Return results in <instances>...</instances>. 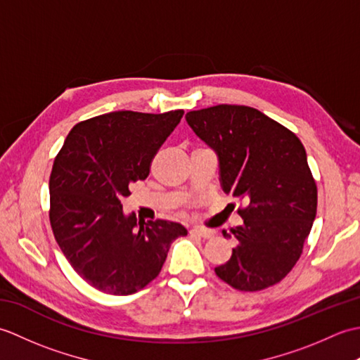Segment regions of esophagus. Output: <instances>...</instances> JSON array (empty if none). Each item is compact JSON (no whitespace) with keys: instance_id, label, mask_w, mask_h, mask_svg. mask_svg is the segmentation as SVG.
<instances>
[{"instance_id":"esophagus-1","label":"esophagus","mask_w":360,"mask_h":360,"mask_svg":"<svg viewBox=\"0 0 360 360\" xmlns=\"http://www.w3.org/2000/svg\"><path fill=\"white\" fill-rule=\"evenodd\" d=\"M190 233L200 236V238H205V240H209V238H212V236H213L212 231H207V229H202V227L190 229Z\"/></svg>"}]
</instances>
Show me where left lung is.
<instances>
[{"mask_svg":"<svg viewBox=\"0 0 360 360\" xmlns=\"http://www.w3.org/2000/svg\"><path fill=\"white\" fill-rule=\"evenodd\" d=\"M186 119L217 151L224 192L246 202L238 209L244 223L231 231L232 257L215 267L217 275L244 292L277 285L300 258L317 213V186L303 143L244 105L210 106Z\"/></svg>","mask_w":360,"mask_h":360,"instance_id":"1","label":"left lung"}]
</instances>
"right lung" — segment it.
<instances>
[{
	"mask_svg": "<svg viewBox=\"0 0 360 360\" xmlns=\"http://www.w3.org/2000/svg\"><path fill=\"white\" fill-rule=\"evenodd\" d=\"M184 111H114L75 125L52 165L49 221L72 269L91 286L128 295L155 280L170 244L187 231L125 217L120 200L147 178L160 145Z\"/></svg>",
	"mask_w": 360,
	"mask_h": 360,
	"instance_id": "1",
	"label": "right lung"
}]
</instances>
